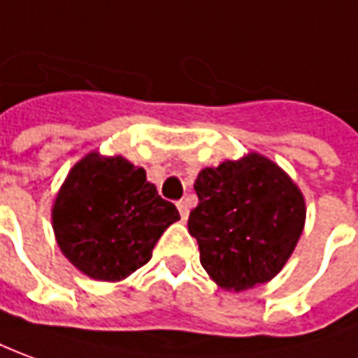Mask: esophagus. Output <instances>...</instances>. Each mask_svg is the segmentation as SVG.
<instances>
[{
  "mask_svg": "<svg viewBox=\"0 0 358 358\" xmlns=\"http://www.w3.org/2000/svg\"><path fill=\"white\" fill-rule=\"evenodd\" d=\"M176 205H178V211H180V217H182V221H186L187 215H189V205H187V199H180Z\"/></svg>",
  "mask_w": 358,
  "mask_h": 358,
  "instance_id": "34e87169",
  "label": "esophagus"
}]
</instances>
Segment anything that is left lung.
Returning a JSON list of instances; mask_svg holds the SVG:
<instances>
[{"label": "left lung", "instance_id": "8db88e82", "mask_svg": "<svg viewBox=\"0 0 358 358\" xmlns=\"http://www.w3.org/2000/svg\"><path fill=\"white\" fill-rule=\"evenodd\" d=\"M187 231L199 262L222 289H250L281 271L304 227V199L275 162L252 153L203 169Z\"/></svg>", "mask_w": 358, "mask_h": 358}]
</instances>
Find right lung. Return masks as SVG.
<instances>
[{"label": "right lung", "mask_w": 358, "mask_h": 358, "mask_svg": "<svg viewBox=\"0 0 358 358\" xmlns=\"http://www.w3.org/2000/svg\"><path fill=\"white\" fill-rule=\"evenodd\" d=\"M178 219L176 205L159 196L143 169L96 153L75 164L52 211L62 252L99 281H120L145 266Z\"/></svg>", "instance_id": "1"}]
</instances>
